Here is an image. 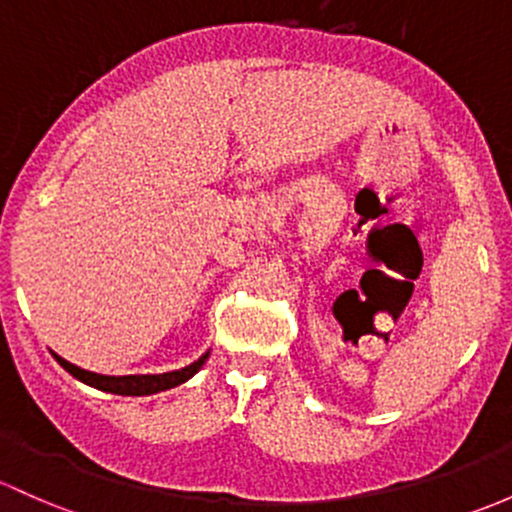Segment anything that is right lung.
Instances as JSON below:
<instances>
[{
	"mask_svg": "<svg viewBox=\"0 0 512 512\" xmlns=\"http://www.w3.org/2000/svg\"><path fill=\"white\" fill-rule=\"evenodd\" d=\"M53 358H56L58 363L73 375V378H78L80 383L98 387V390H105V392H115V395L142 397V395H154V392H161V390H171V387L186 383L188 378H193V375L201 370V365L208 360V353L201 355L196 363L186 365V368L171 370V373H161V375H98L68 363V360H63L61 355L56 353H53Z\"/></svg>",
	"mask_w": 512,
	"mask_h": 512,
	"instance_id": "add662e5",
	"label": "right lung"
}]
</instances>
